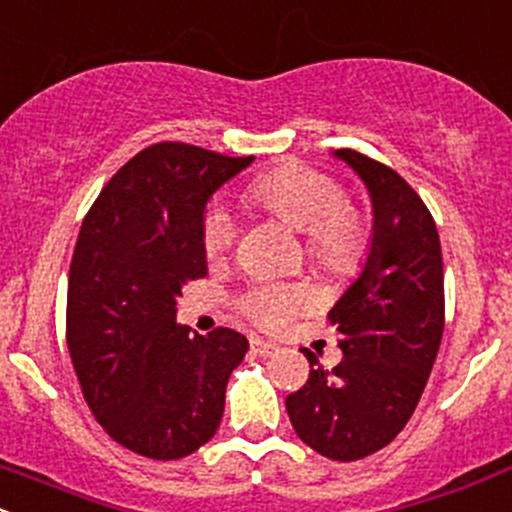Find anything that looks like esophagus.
Segmentation results:
<instances>
[{"label":"esophagus","mask_w":512,"mask_h":512,"mask_svg":"<svg viewBox=\"0 0 512 512\" xmlns=\"http://www.w3.org/2000/svg\"><path fill=\"white\" fill-rule=\"evenodd\" d=\"M251 352L258 357H271L278 352V345H273V342H266L261 340V337H251Z\"/></svg>","instance_id":"esophagus-1"}]
</instances>
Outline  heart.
Instances as JSON below:
<instances>
[{
  "instance_id": "b5f03b06",
  "label": "heart",
  "mask_w": 512,
  "mask_h": 512,
  "mask_svg": "<svg viewBox=\"0 0 512 512\" xmlns=\"http://www.w3.org/2000/svg\"><path fill=\"white\" fill-rule=\"evenodd\" d=\"M254 207L305 236V251L323 268H345L360 256L365 229L335 179L310 167H281L256 179L246 192ZM234 239L229 212L214 207L202 224V249L209 258L224 254ZM303 295L288 286H261L244 298V310L268 328H278L300 308Z\"/></svg>"
}]
</instances>
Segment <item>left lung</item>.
<instances>
[{
	"instance_id": "1",
	"label": "left lung",
	"mask_w": 512,
	"mask_h": 512,
	"mask_svg": "<svg viewBox=\"0 0 512 512\" xmlns=\"http://www.w3.org/2000/svg\"><path fill=\"white\" fill-rule=\"evenodd\" d=\"M333 157L370 194V246L328 315L342 362L328 372L303 350L310 377L286 409L303 444L357 461L384 449L419 404L444 335V261L429 209L397 172L355 150Z\"/></svg>"
}]
</instances>
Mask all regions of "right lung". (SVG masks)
Masks as SVG:
<instances>
[{
	"mask_svg": "<svg viewBox=\"0 0 512 512\" xmlns=\"http://www.w3.org/2000/svg\"><path fill=\"white\" fill-rule=\"evenodd\" d=\"M254 162L157 142L93 202L68 273L66 342L83 397L125 449L155 461L207 444L249 340L177 323L187 281L207 276L202 224L219 187Z\"/></svg>",
	"mask_w": 512,
	"mask_h": 512,
	"instance_id": "add662e5",
	"label": "right lung"
}]
</instances>
